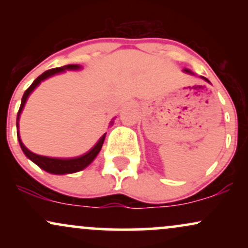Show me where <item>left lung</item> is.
Masks as SVG:
<instances>
[{"instance_id":"8db88e82","label":"left lung","mask_w":248,"mask_h":248,"mask_svg":"<svg viewBox=\"0 0 248 248\" xmlns=\"http://www.w3.org/2000/svg\"><path fill=\"white\" fill-rule=\"evenodd\" d=\"M183 71H184V72H186V73H190V75H192V72H191V71H190V70H187V69H184ZM201 78H202V79H204V80L207 81V82H210V81H209V79H206L205 77H201Z\"/></svg>"}]
</instances>
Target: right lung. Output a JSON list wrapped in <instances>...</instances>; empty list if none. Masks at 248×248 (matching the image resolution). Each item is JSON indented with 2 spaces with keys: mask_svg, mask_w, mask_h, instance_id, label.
Listing matches in <instances>:
<instances>
[{
  "mask_svg": "<svg viewBox=\"0 0 248 248\" xmlns=\"http://www.w3.org/2000/svg\"><path fill=\"white\" fill-rule=\"evenodd\" d=\"M80 65H77V64H71V65H65L62 67H56V69H51L45 71L44 73H42L38 78L35 79V81L30 85V87L28 88L27 91L24 92L23 98H22V102H21V107H19L18 113H17V121H16V126L17 129H18V121H19V116H21L22 110H23V107L27 102L28 98L31 94L35 88L38 86L39 84L45 79L50 78V77L58 75V73L64 72L66 70H79L80 69ZM113 124V121H110V124ZM17 138H18V142H19V146H21L22 150L25 154L29 160H31L33 163L37 164L41 169L45 170V171L50 172V173H55V175H65V173H73L77 171H80V170L85 169L88 164H91L94 158L96 157L99 152L101 150L102 144H104L105 138H106V133L99 139V141L96 142V144L94 147L92 148L91 150H88L86 154L81 156H77V157H72V158H58V157H47V156H42V155H37V154L30 152L27 147L24 146L23 142H22L21 138H19V133H17Z\"/></svg>",
  "mask_w": 248,
  "mask_h": 248,
  "instance_id": "obj_1",
  "label": "right lung"
}]
</instances>
